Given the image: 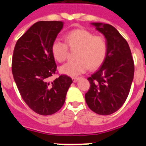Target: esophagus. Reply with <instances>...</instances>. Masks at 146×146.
I'll list each match as a JSON object with an SVG mask.
<instances>
[{"label": "esophagus", "mask_w": 146, "mask_h": 146, "mask_svg": "<svg viewBox=\"0 0 146 146\" xmlns=\"http://www.w3.org/2000/svg\"><path fill=\"white\" fill-rule=\"evenodd\" d=\"M72 80H73V82H77L78 80H80V78H77V77H73V78H72Z\"/></svg>", "instance_id": "esophagus-1"}]
</instances>
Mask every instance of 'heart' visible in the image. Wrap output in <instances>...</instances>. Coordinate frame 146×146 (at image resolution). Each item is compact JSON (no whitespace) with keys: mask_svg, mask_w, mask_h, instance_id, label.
<instances>
[{"mask_svg":"<svg viewBox=\"0 0 146 146\" xmlns=\"http://www.w3.org/2000/svg\"><path fill=\"white\" fill-rule=\"evenodd\" d=\"M65 42L55 40L51 45L53 56L58 62L65 61L68 55V46L78 49L74 62L60 66L62 73L70 76H77L86 73L88 69L96 70L104 63L108 54V42L101 35H94L90 31L78 29L69 32L65 36Z\"/></svg>","mask_w":146,"mask_h":146,"instance_id":"b5f03b06","label":"heart"}]
</instances>
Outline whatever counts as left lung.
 Here are the masks:
<instances>
[{"label": "left lung", "mask_w": 146, "mask_h": 146, "mask_svg": "<svg viewBox=\"0 0 146 146\" xmlns=\"http://www.w3.org/2000/svg\"><path fill=\"white\" fill-rule=\"evenodd\" d=\"M108 42V54L98 70L88 78L90 88L85 95L95 113L109 115L122 107L129 95L134 76V62L129 44L111 25L91 23Z\"/></svg>", "instance_id": "left-lung-1"}]
</instances>
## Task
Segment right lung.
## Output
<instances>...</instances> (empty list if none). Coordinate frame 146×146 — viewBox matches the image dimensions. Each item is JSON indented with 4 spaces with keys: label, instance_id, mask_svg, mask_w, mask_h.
Wrapping results in <instances>:
<instances>
[{
    "label": "right lung",
    "instance_id": "obj_1",
    "mask_svg": "<svg viewBox=\"0 0 146 146\" xmlns=\"http://www.w3.org/2000/svg\"><path fill=\"white\" fill-rule=\"evenodd\" d=\"M63 26L60 21L37 22L18 39L13 50L12 73L19 93L41 115H50L61 108L73 82L66 75L49 81L57 70L51 45Z\"/></svg>",
    "mask_w": 146,
    "mask_h": 146
}]
</instances>
